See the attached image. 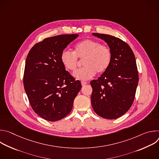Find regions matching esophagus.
I'll return each mask as SVG.
<instances>
[{"instance_id": "34e87169", "label": "esophagus", "mask_w": 159, "mask_h": 159, "mask_svg": "<svg viewBox=\"0 0 159 159\" xmlns=\"http://www.w3.org/2000/svg\"><path fill=\"white\" fill-rule=\"evenodd\" d=\"M87 84V82H85V81H82V82H81V84H82V86H84V85H86Z\"/></svg>"}]
</instances>
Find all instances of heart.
Here are the masks:
<instances>
[{
	"instance_id": "b5f03b06",
	"label": "heart",
	"mask_w": 159,
	"mask_h": 159,
	"mask_svg": "<svg viewBox=\"0 0 159 159\" xmlns=\"http://www.w3.org/2000/svg\"><path fill=\"white\" fill-rule=\"evenodd\" d=\"M78 58L82 60L84 65L82 69L74 74L79 80H88L96 73L104 72L110 65L112 59V52L106 45L100 44L95 40L87 39L77 43L74 52L65 50L60 55L61 62L65 69L75 71L78 65Z\"/></svg>"
}]
</instances>
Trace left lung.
Wrapping results in <instances>:
<instances>
[{"instance_id": "obj_1", "label": "left lung", "mask_w": 159, "mask_h": 159, "mask_svg": "<svg viewBox=\"0 0 159 159\" xmlns=\"http://www.w3.org/2000/svg\"><path fill=\"white\" fill-rule=\"evenodd\" d=\"M93 35L107 44L112 59L98 79L90 82L92 106L99 116L114 120L125 114L134 99L139 79L134 55L129 45L118 38L99 33Z\"/></svg>"}]
</instances>
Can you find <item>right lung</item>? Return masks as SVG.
<instances>
[{
  "mask_svg": "<svg viewBox=\"0 0 159 159\" xmlns=\"http://www.w3.org/2000/svg\"><path fill=\"white\" fill-rule=\"evenodd\" d=\"M78 36L61 34L46 38L34 44L27 56L25 91L34 111L47 121H56L69 115L82 88L60 60L61 52Z\"/></svg>",
  "mask_w": 159,
  "mask_h": 159,
  "instance_id": "right-lung-1",
  "label": "right lung"
}]
</instances>
